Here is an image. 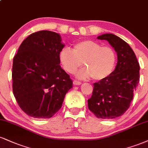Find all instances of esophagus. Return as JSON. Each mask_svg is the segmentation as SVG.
I'll list each match as a JSON object with an SVG mask.
<instances>
[{
    "instance_id": "obj_1",
    "label": "esophagus",
    "mask_w": 148,
    "mask_h": 148,
    "mask_svg": "<svg viewBox=\"0 0 148 148\" xmlns=\"http://www.w3.org/2000/svg\"><path fill=\"white\" fill-rule=\"evenodd\" d=\"M73 83H74V85H80L81 84V83L79 81H76V80H74V81H73Z\"/></svg>"
}]
</instances>
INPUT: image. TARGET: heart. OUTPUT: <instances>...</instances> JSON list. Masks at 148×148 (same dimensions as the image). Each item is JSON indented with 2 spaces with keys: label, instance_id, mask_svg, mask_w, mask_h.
I'll return each mask as SVG.
<instances>
[{
  "label": "heart",
  "instance_id": "1",
  "mask_svg": "<svg viewBox=\"0 0 148 148\" xmlns=\"http://www.w3.org/2000/svg\"><path fill=\"white\" fill-rule=\"evenodd\" d=\"M116 60V54L112 48L90 40L74 44L73 50L64 47L59 54L62 67L69 74H74L83 62L86 68L77 74V77L81 79L92 77L95 81H102L107 79L114 70Z\"/></svg>",
  "mask_w": 148,
  "mask_h": 148
}]
</instances>
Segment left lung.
<instances>
[{
    "instance_id": "8db88e82",
    "label": "left lung",
    "mask_w": 148,
    "mask_h": 148,
    "mask_svg": "<svg viewBox=\"0 0 148 148\" xmlns=\"http://www.w3.org/2000/svg\"><path fill=\"white\" fill-rule=\"evenodd\" d=\"M108 40L117 54V64L112 74L94 83L88 108L99 119H114L129 108L139 83L140 66L134 51L125 41L112 34L97 37Z\"/></svg>"
}]
</instances>
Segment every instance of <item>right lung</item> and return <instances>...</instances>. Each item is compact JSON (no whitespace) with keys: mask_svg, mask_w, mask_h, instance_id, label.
Here are the masks:
<instances>
[{"mask_svg":"<svg viewBox=\"0 0 148 148\" xmlns=\"http://www.w3.org/2000/svg\"><path fill=\"white\" fill-rule=\"evenodd\" d=\"M59 34L42 30L23 40L13 59V93L21 110L34 118L48 119L61 108L73 82L61 68L64 47Z\"/></svg>","mask_w":148,"mask_h":148,"instance_id":"obj_1","label":"right lung"}]
</instances>
